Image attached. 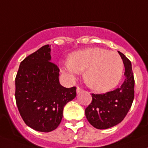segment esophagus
<instances>
[{
	"label": "esophagus",
	"mask_w": 148,
	"mask_h": 148,
	"mask_svg": "<svg viewBox=\"0 0 148 148\" xmlns=\"http://www.w3.org/2000/svg\"><path fill=\"white\" fill-rule=\"evenodd\" d=\"M82 90L81 89V88H79V87H77V88H76V93H77V94H79V93H82Z\"/></svg>",
	"instance_id": "1"
}]
</instances>
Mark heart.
<instances>
[{
    "mask_svg": "<svg viewBox=\"0 0 148 148\" xmlns=\"http://www.w3.org/2000/svg\"><path fill=\"white\" fill-rule=\"evenodd\" d=\"M123 69V61L117 53L98 47L73 52L62 66V71L71 81L84 70V82L97 92L108 91L117 86Z\"/></svg>",
    "mask_w": 148,
    "mask_h": 148,
    "instance_id": "b5f03b06",
    "label": "heart"
}]
</instances>
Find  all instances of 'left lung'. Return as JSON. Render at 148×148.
<instances>
[{
	"label": "left lung",
	"instance_id": "obj_1",
	"mask_svg": "<svg viewBox=\"0 0 148 148\" xmlns=\"http://www.w3.org/2000/svg\"><path fill=\"white\" fill-rule=\"evenodd\" d=\"M125 67V80L119 88L103 94H92L91 103L85 109L89 123L98 130L114 127L123 121L134 99L135 81L131 62L118 51Z\"/></svg>",
	"mask_w": 148,
	"mask_h": 148
}]
</instances>
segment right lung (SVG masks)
Listing matches in <instances>:
<instances>
[{"instance_id":"1","label":"right lung","mask_w":148,"mask_h":148,"mask_svg":"<svg viewBox=\"0 0 148 148\" xmlns=\"http://www.w3.org/2000/svg\"><path fill=\"white\" fill-rule=\"evenodd\" d=\"M51 61V46L44 45L21 62L16 78L18 109L25 123L39 132L58 127L64 107L76 97L75 87L60 84V70Z\"/></svg>"}]
</instances>
